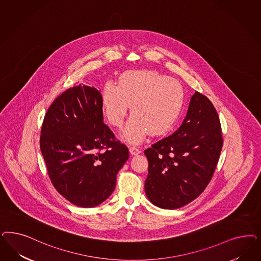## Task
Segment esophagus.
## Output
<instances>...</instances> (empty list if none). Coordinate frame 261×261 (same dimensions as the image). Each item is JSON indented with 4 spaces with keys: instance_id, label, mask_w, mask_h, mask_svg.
I'll use <instances>...</instances> for the list:
<instances>
[{
    "instance_id": "obj_1",
    "label": "esophagus",
    "mask_w": 261,
    "mask_h": 261,
    "mask_svg": "<svg viewBox=\"0 0 261 261\" xmlns=\"http://www.w3.org/2000/svg\"><path fill=\"white\" fill-rule=\"evenodd\" d=\"M129 152H130L132 154L135 155V154H138V153H140L141 151H140L138 148L135 147V146H130V147H129Z\"/></svg>"
}]
</instances>
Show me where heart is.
Instances as JSON below:
<instances>
[{
  "instance_id": "b5f03b06",
  "label": "heart",
  "mask_w": 261,
  "mask_h": 261,
  "mask_svg": "<svg viewBox=\"0 0 261 261\" xmlns=\"http://www.w3.org/2000/svg\"><path fill=\"white\" fill-rule=\"evenodd\" d=\"M185 98L180 83L151 70L126 71L118 84L108 81L102 88L101 105L110 125L121 126L130 105L124 136L138 143L150 132L163 135L176 122Z\"/></svg>"
}]
</instances>
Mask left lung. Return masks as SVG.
<instances>
[{"instance_id": "left-lung-1", "label": "left lung", "mask_w": 261, "mask_h": 261, "mask_svg": "<svg viewBox=\"0 0 261 261\" xmlns=\"http://www.w3.org/2000/svg\"><path fill=\"white\" fill-rule=\"evenodd\" d=\"M222 147L218 113L207 97L196 91L181 126L144 151L149 162L148 199L164 210L192 202L210 184Z\"/></svg>"}]
</instances>
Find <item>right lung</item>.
I'll return each instance as SVG.
<instances>
[{
    "instance_id": "add662e5",
    "label": "right lung",
    "mask_w": 261,
    "mask_h": 261,
    "mask_svg": "<svg viewBox=\"0 0 261 261\" xmlns=\"http://www.w3.org/2000/svg\"><path fill=\"white\" fill-rule=\"evenodd\" d=\"M40 149L50 181L81 207L105 202L129 154L103 124L100 91L79 84L60 94L44 117Z\"/></svg>"
}]
</instances>
